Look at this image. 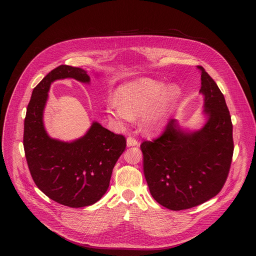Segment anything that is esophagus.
<instances>
[{"label":"esophagus","mask_w":256,"mask_h":256,"mask_svg":"<svg viewBox=\"0 0 256 256\" xmlns=\"http://www.w3.org/2000/svg\"><path fill=\"white\" fill-rule=\"evenodd\" d=\"M126 144H128V147H132V146L134 147V146H138V142L134 138L128 136L126 138Z\"/></svg>","instance_id":"obj_1"}]
</instances>
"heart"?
Listing matches in <instances>:
<instances>
[{
	"label": "heart",
	"mask_w": 256,
	"mask_h": 256,
	"mask_svg": "<svg viewBox=\"0 0 256 256\" xmlns=\"http://www.w3.org/2000/svg\"><path fill=\"white\" fill-rule=\"evenodd\" d=\"M179 86L172 85L165 89V84L152 79H140L124 85L118 97H110L106 102L108 120L122 126L140 116L144 130H160L180 96Z\"/></svg>",
	"instance_id": "heart-1"
}]
</instances>
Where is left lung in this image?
<instances>
[{
    "label": "left lung",
    "instance_id": "obj_1",
    "mask_svg": "<svg viewBox=\"0 0 256 256\" xmlns=\"http://www.w3.org/2000/svg\"><path fill=\"white\" fill-rule=\"evenodd\" d=\"M198 68L206 124L188 132L170 120L159 138L140 144L150 192L172 210H188L216 196L227 180L233 157V126L225 97L204 68Z\"/></svg>",
    "mask_w": 256,
    "mask_h": 256
}]
</instances>
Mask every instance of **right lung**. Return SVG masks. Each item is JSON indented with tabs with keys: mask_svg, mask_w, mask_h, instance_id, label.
Wrapping results in <instances>:
<instances>
[{
	"mask_svg": "<svg viewBox=\"0 0 256 256\" xmlns=\"http://www.w3.org/2000/svg\"><path fill=\"white\" fill-rule=\"evenodd\" d=\"M72 78L89 83L87 72L58 66L36 86L27 106L23 144L33 181L50 200L70 208L98 202L107 192L114 167L126 147L122 134L93 122L87 134L70 142L50 138L44 126V110L50 84Z\"/></svg>",
	"mask_w": 256,
	"mask_h": 256,
	"instance_id": "1",
	"label": "right lung"
}]
</instances>
